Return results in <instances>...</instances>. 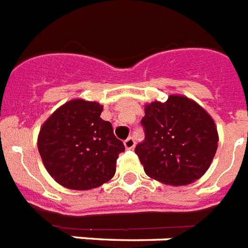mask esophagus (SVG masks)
I'll list each match as a JSON object with an SVG mask.
<instances>
[{
  "label": "esophagus",
  "instance_id": "1",
  "mask_svg": "<svg viewBox=\"0 0 248 248\" xmlns=\"http://www.w3.org/2000/svg\"><path fill=\"white\" fill-rule=\"evenodd\" d=\"M124 147H125L126 149L134 148V147H136V140H134V138L129 137L128 139H125V140H124Z\"/></svg>",
  "mask_w": 248,
  "mask_h": 248
}]
</instances>
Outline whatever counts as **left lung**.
Instances as JSON below:
<instances>
[{
    "label": "left lung",
    "mask_w": 248,
    "mask_h": 248,
    "mask_svg": "<svg viewBox=\"0 0 248 248\" xmlns=\"http://www.w3.org/2000/svg\"><path fill=\"white\" fill-rule=\"evenodd\" d=\"M144 112L146 137L136 147L144 172L171 186L200 179L209 169L219 140L212 116L183 95L147 104Z\"/></svg>",
    "instance_id": "1"
}]
</instances>
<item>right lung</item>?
I'll use <instances>...</instances> for the list:
<instances>
[{"label":"right lung","mask_w":248,"mask_h":248,"mask_svg":"<svg viewBox=\"0 0 248 248\" xmlns=\"http://www.w3.org/2000/svg\"><path fill=\"white\" fill-rule=\"evenodd\" d=\"M104 106L75 99L55 110L40 128L38 149L44 167L71 190H90L115 175L124 144L109 122L100 118Z\"/></svg>","instance_id":"add662e5"}]
</instances>
